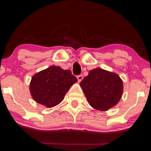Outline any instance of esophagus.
I'll use <instances>...</instances> for the list:
<instances>
[{
	"label": "esophagus",
	"instance_id": "esophagus-1",
	"mask_svg": "<svg viewBox=\"0 0 151 151\" xmlns=\"http://www.w3.org/2000/svg\"><path fill=\"white\" fill-rule=\"evenodd\" d=\"M76 77H77L78 81V82H81L82 80H83V75H78L77 76H76Z\"/></svg>",
	"mask_w": 151,
	"mask_h": 151
}]
</instances>
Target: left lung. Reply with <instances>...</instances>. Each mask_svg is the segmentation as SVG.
I'll return each instance as SVG.
<instances>
[{
    "label": "left lung",
    "instance_id": "obj_1",
    "mask_svg": "<svg viewBox=\"0 0 151 151\" xmlns=\"http://www.w3.org/2000/svg\"><path fill=\"white\" fill-rule=\"evenodd\" d=\"M80 85L90 105L99 111H107L115 106L123 91L119 75L99 68L89 71Z\"/></svg>",
    "mask_w": 151,
    "mask_h": 151
}]
</instances>
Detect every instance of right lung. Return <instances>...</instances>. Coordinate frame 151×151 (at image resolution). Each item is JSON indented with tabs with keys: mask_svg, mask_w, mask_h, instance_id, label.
Returning a JSON list of instances; mask_svg holds the SVG:
<instances>
[{
	"mask_svg": "<svg viewBox=\"0 0 151 151\" xmlns=\"http://www.w3.org/2000/svg\"><path fill=\"white\" fill-rule=\"evenodd\" d=\"M76 82L77 78L70 70L52 66L32 76L30 84V94L38 103L50 108L63 100L66 92Z\"/></svg>",
	"mask_w": 151,
	"mask_h": 151,
	"instance_id": "add662e5",
	"label": "right lung"
}]
</instances>
